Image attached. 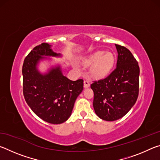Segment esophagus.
<instances>
[{
    "instance_id": "34e87169",
    "label": "esophagus",
    "mask_w": 160,
    "mask_h": 160,
    "mask_svg": "<svg viewBox=\"0 0 160 160\" xmlns=\"http://www.w3.org/2000/svg\"><path fill=\"white\" fill-rule=\"evenodd\" d=\"M90 86V82L88 80H86L84 81V88H88Z\"/></svg>"
}]
</instances>
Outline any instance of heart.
<instances>
[{
  "label": "heart",
  "instance_id": "heart-1",
  "mask_svg": "<svg viewBox=\"0 0 160 160\" xmlns=\"http://www.w3.org/2000/svg\"><path fill=\"white\" fill-rule=\"evenodd\" d=\"M115 62L114 55L111 52L98 51L91 54L83 61L85 66H91L90 75L94 78L100 79L106 77L113 68Z\"/></svg>",
  "mask_w": 160,
  "mask_h": 160
}]
</instances>
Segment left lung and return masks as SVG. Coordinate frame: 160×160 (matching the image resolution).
I'll return each mask as SVG.
<instances>
[{"instance_id": "left-lung-1", "label": "left lung", "mask_w": 160, "mask_h": 160, "mask_svg": "<svg viewBox=\"0 0 160 160\" xmlns=\"http://www.w3.org/2000/svg\"><path fill=\"white\" fill-rule=\"evenodd\" d=\"M116 68L109 76L94 81L93 107L100 118L113 121L122 118L134 106L138 97L140 68L131 51L115 44Z\"/></svg>"}]
</instances>
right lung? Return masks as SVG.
<instances>
[{
    "label": "right lung",
    "mask_w": 160,
    "mask_h": 160,
    "mask_svg": "<svg viewBox=\"0 0 160 160\" xmlns=\"http://www.w3.org/2000/svg\"><path fill=\"white\" fill-rule=\"evenodd\" d=\"M51 47L47 43H42L27 56L22 66L23 94L27 104L40 118L60 124L71 115L75 100L83 90V80H69L63 75L59 65L41 73L37 65L47 59L44 56H61Z\"/></svg>",
    "instance_id": "1"
}]
</instances>
